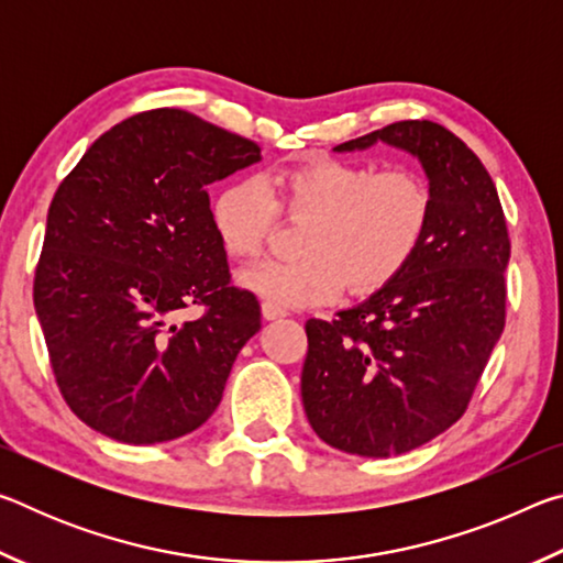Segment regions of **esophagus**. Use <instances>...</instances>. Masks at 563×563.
<instances>
[{"label":"esophagus","mask_w":563,"mask_h":563,"mask_svg":"<svg viewBox=\"0 0 563 563\" xmlns=\"http://www.w3.org/2000/svg\"><path fill=\"white\" fill-rule=\"evenodd\" d=\"M261 310H263V318H265V320H278V318H285V316H288V310L280 308V305L271 302V300H265Z\"/></svg>","instance_id":"1"}]
</instances>
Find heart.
I'll return each mask as SVG.
<instances>
[{
	"label": "heart",
	"mask_w": 563,
	"mask_h": 563,
	"mask_svg": "<svg viewBox=\"0 0 563 563\" xmlns=\"http://www.w3.org/2000/svg\"><path fill=\"white\" fill-rule=\"evenodd\" d=\"M265 180L243 176L213 198L211 223L223 251L238 261L265 251L278 208L305 218L292 261H263L241 285L290 308L335 300L347 288L373 292L415 258L432 221V190L409 168L377 170L357 161L320 158Z\"/></svg>",
	"instance_id": "1"
}]
</instances>
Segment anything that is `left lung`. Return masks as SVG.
I'll return each mask as SVG.
<instances>
[{
	"mask_svg": "<svg viewBox=\"0 0 563 563\" xmlns=\"http://www.w3.org/2000/svg\"><path fill=\"white\" fill-rule=\"evenodd\" d=\"M412 154L432 221L395 280L335 320H308L300 393L322 442L357 456L417 450L464 415L507 318V221L487 168L434 121H397L345 141Z\"/></svg>",
	"mask_w": 563,
	"mask_h": 563,
	"instance_id": "left-lung-1",
	"label": "left lung"
}]
</instances>
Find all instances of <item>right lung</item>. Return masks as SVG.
<instances>
[{
    "instance_id": "1",
    "label": "right lung",
    "mask_w": 563,
    "mask_h": 563,
    "mask_svg": "<svg viewBox=\"0 0 563 563\" xmlns=\"http://www.w3.org/2000/svg\"><path fill=\"white\" fill-rule=\"evenodd\" d=\"M258 161L238 133L154 109L93 141L56 188L34 308L56 385L91 430L158 444L221 405L261 305L231 285L206 188ZM190 303L205 316L176 323Z\"/></svg>"
}]
</instances>
